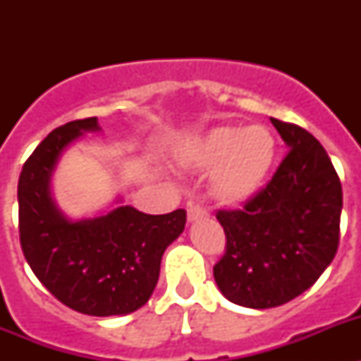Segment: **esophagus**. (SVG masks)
Returning a JSON list of instances; mask_svg holds the SVG:
<instances>
[{"instance_id":"1","label":"esophagus","mask_w":361,"mask_h":361,"mask_svg":"<svg viewBox=\"0 0 361 361\" xmlns=\"http://www.w3.org/2000/svg\"><path fill=\"white\" fill-rule=\"evenodd\" d=\"M202 216H208L206 208H202L200 204H190V208H188V220L193 222V220H199Z\"/></svg>"}]
</instances>
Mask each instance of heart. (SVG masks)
<instances>
[{
	"instance_id": "heart-1",
	"label": "heart",
	"mask_w": 361,
	"mask_h": 361,
	"mask_svg": "<svg viewBox=\"0 0 361 361\" xmlns=\"http://www.w3.org/2000/svg\"><path fill=\"white\" fill-rule=\"evenodd\" d=\"M276 141L262 124L219 126L190 139L178 149L188 168L213 172V190L224 202H242L257 193L275 162Z\"/></svg>"
}]
</instances>
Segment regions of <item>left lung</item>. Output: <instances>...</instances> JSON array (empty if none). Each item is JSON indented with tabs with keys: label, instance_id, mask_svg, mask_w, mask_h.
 I'll use <instances>...</instances> for the list:
<instances>
[{
	"label": "left lung",
	"instance_id": "left-lung-1",
	"mask_svg": "<svg viewBox=\"0 0 361 361\" xmlns=\"http://www.w3.org/2000/svg\"><path fill=\"white\" fill-rule=\"evenodd\" d=\"M289 152L242 209H219L226 253L213 266L222 295L269 309L309 289L340 244L342 183L324 146L298 124L271 119Z\"/></svg>",
	"mask_w": 361,
	"mask_h": 361
}]
</instances>
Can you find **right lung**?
Returning a JSON list of instances; mask_svg holds the SVG:
<instances>
[{
	"label": "right lung",
	"instance_id": "add662e5",
	"mask_svg": "<svg viewBox=\"0 0 361 361\" xmlns=\"http://www.w3.org/2000/svg\"><path fill=\"white\" fill-rule=\"evenodd\" d=\"M97 119L70 121L44 137L25 161L18 183L19 242L28 266L61 304L90 317L137 311L157 286L164 250L183 233L186 212L146 215L121 206L72 222L50 199L59 153Z\"/></svg>",
	"mask_w": 361,
	"mask_h": 361
}]
</instances>
